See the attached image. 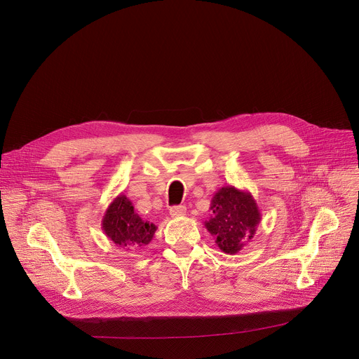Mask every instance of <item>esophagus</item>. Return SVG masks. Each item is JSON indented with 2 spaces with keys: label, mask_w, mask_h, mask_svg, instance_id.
<instances>
[{
  "label": "esophagus",
  "mask_w": 359,
  "mask_h": 359,
  "mask_svg": "<svg viewBox=\"0 0 359 359\" xmlns=\"http://www.w3.org/2000/svg\"><path fill=\"white\" fill-rule=\"evenodd\" d=\"M169 213L172 217H182L186 215V208L184 206H173V208H170Z\"/></svg>",
  "instance_id": "esophagus-1"
}]
</instances>
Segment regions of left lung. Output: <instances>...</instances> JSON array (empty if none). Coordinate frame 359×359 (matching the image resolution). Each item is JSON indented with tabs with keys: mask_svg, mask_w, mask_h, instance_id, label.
<instances>
[{
	"mask_svg": "<svg viewBox=\"0 0 359 359\" xmlns=\"http://www.w3.org/2000/svg\"><path fill=\"white\" fill-rule=\"evenodd\" d=\"M210 210L212 216L204 222V227L227 254L238 252L254 237L262 222L260 209L251 193L234 186H224L215 193Z\"/></svg>",
	"mask_w": 359,
	"mask_h": 359,
	"instance_id": "1",
	"label": "left lung"
}]
</instances>
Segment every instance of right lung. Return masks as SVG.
<instances>
[{
	"mask_svg": "<svg viewBox=\"0 0 359 359\" xmlns=\"http://www.w3.org/2000/svg\"><path fill=\"white\" fill-rule=\"evenodd\" d=\"M102 230L116 245L125 250H135L147 245L158 227L143 220L132 201L125 196H116L102 217Z\"/></svg>",
	"mask_w": 359,
	"mask_h": 359,
	"instance_id": "right-lung-1",
	"label": "right lung"
}]
</instances>
